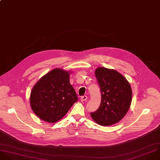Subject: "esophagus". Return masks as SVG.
<instances>
[{"instance_id":"obj_1","label":"esophagus","mask_w":160,"mask_h":160,"mask_svg":"<svg viewBox=\"0 0 160 160\" xmlns=\"http://www.w3.org/2000/svg\"><path fill=\"white\" fill-rule=\"evenodd\" d=\"M87 99H88V97H87L86 95L82 96V97H81V98H80V100H81L82 102H86Z\"/></svg>"}]
</instances>
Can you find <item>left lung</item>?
I'll list each match as a JSON object with an SVG mask.
<instances>
[{
  "instance_id": "1",
  "label": "left lung",
  "mask_w": 160,
  "mask_h": 160,
  "mask_svg": "<svg viewBox=\"0 0 160 160\" xmlns=\"http://www.w3.org/2000/svg\"><path fill=\"white\" fill-rule=\"evenodd\" d=\"M95 77L101 90L98 109L91 112L98 124L108 126L119 122L127 114L132 101V90L126 78L113 69L99 67Z\"/></svg>"
}]
</instances>
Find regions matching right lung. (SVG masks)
I'll return each instance as SVG.
<instances>
[{
  "instance_id": "add662e5",
  "label": "right lung",
  "mask_w": 160,
  "mask_h": 160,
  "mask_svg": "<svg viewBox=\"0 0 160 160\" xmlns=\"http://www.w3.org/2000/svg\"><path fill=\"white\" fill-rule=\"evenodd\" d=\"M70 72L55 68L44 75L33 87L30 95L32 111L49 123L60 120L78 101L70 83Z\"/></svg>"
}]
</instances>
